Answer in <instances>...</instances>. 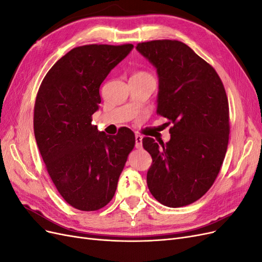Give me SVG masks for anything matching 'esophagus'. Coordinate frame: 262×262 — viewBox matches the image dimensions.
Instances as JSON below:
<instances>
[{
	"label": "esophagus",
	"mask_w": 262,
	"mask_h": 262,
	"mask_svg": "<svg viewBox=\"0 0 262 262\" xmlns=\"http://www.w3.org/2000/svg\"><path fill=\"white\" fill-rule=\"evenodd\" d=\"M142 138L140 134H137L136 136V147L137 148H142Z\"/></svg>",
	"instance_id": "1"
}]
</instances>
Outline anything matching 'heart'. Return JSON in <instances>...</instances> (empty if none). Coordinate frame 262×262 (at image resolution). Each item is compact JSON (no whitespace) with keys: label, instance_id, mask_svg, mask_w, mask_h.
<instances>
[{"label":"heart","instance_id":"heart-1","mask_svg":"<svg viewBox=\"0 0 262 262\" xmlns=\"http://www.w3.org/2000/svg\"><path fill=\"white\" fill-rule=\"evenodd\" d=\"M145 75H148V74H146L145 72H137L133 76H145Z\"/></svg>","mask_w":262,"mask_h":262}]
</instances>
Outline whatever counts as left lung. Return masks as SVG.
Returning <instances> with one entry per match:
<instances>
[{"mask_svg":"<svg viewBox=\"0 0 262 262\" xmlns=\"http://www.w3.org/2000/svg\"><path fill=\"white\" fill-rule=\"evenodd\" d=\"M158 76L157 114L173 125L167 143L144 138L152 156L147 187L169 208L193 203L216 179L228 144L229 110L216 71L178 40L138 43Z\"/></svg>","mask_w":262,"mask_h":262,"instance_id":"left-lung-1","label":"left lung"}]
</instances>
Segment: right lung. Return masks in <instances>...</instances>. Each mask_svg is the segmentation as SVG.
Returning <instances> with one entry per match:
<instances>
[{
	"label": "right lung",
	"instance_id": "add662e5",
	"mask_svg": "<svg viewBox=\"0 0 262 262\" xmlns=\"http://www.w3.org/2000/svg\"><path fill=\"white\" fill-rule=\"evenodd\" d=\"M132 49L131 43L76 47L55 62L39 87L37 145L59 193L77 210L96 211L109 203L136 144L130 129L110 137L92 124L101 83Z\"/></svg>",
	"mask_w": 262,
	"mask_h": 262
}]
</instances>
